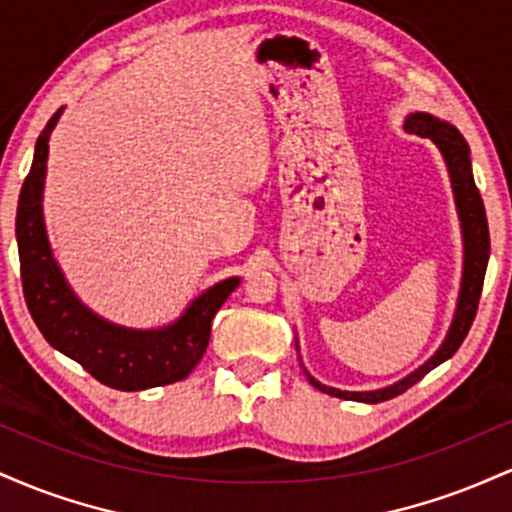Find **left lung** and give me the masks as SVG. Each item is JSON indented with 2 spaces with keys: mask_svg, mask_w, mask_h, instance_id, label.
<instances>
[{
  "mask_svg": "<svg viewBox=\"0 0 512 512\" xmlns=\"http://www.w3.org/2000/svg\"><path fill=\"white\" fill-rule=\"evenodd\" d=\"M404 129L411 134H419V137L431 139V142L440 149V154H443L445 166H448L452 195H455L457 216H460V226H462V245H464L460 298H457L455 317H452V325L448 334H445V342L440 344V349L428 358L424 366L416 368L414 373L407 375V378L397 380L395 385H387L383 390H370V392H346V390H337V387L322 385L320 380L313 378V375L305 373L308 375L310 385L317 387L320 392H325V395H332L339 399H354V402L378 404V402H385V399L402 395V392H407L411 385L419 383L426 373H431L433 368L440 366L443 361H448V358L460 349L464 337H467L469 327H472L474 317H477L481 286H484L486 264H489L491 238H489V223H486L484 202H481L477 182H474V175H472L469 144L464 142L460 129L428 113H411L407 117V122H404Z\"/></svg>",
  "mask_w": 512,
  "mask_h": 512,
  "instance_id": "left-lung-1",
  "label": "left lung"
}]
</instances>
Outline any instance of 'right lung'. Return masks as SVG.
Segmentation results:
<instances>
[{
    "label": "right lung",
    "mask_w": 512,
    "mask_h": 512,
    "mask_svg": "<svg viewBox=\"0 0 512 512\" xmlns=\"http://www.w3.org/2000/svg\"><path fill=\"white\" fill-rule=\"evenodd\" d=\"M62 108L50 117L35 142L31 173L26 175L16 209L23 298L33 322L50 346L74 358L98 383L122 392L149 390L187 378L209 346L211 320L238 289L231 276L214 284L161 330H129L88 310L69 289L50 250L43 219V187L48 173V142Z\"/></svg>",
    "instance_id": "add662e5"
}]
</instances>
